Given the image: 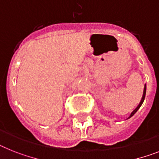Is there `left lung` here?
Masks as SVG:
<instances>
[{"instance_id": "obj_1", "label": "left lung", "mask_w": 159, "mask_h": 159, "mask_svg": "<svg viewBox=\"0 0 159 159\" xmlns=\"http://www.w3.org/2000/svg\"><path fill=\"white\" fill-rule=\"evenodd\" d=\"M145 93H146V84H145V88H144V91H143V96H142V98H141V102H140V103H139V105H138V106H137V107H136V108L135 109L134 111H132V113H131V115H130V116H129V117L128 118V119H130V118L132 117V116H133V115H134V114H135V113H136V111H138L139 109H140V107H141V105H142L143 102H144V100H145Z\"/></svg>"}]
</instances>
